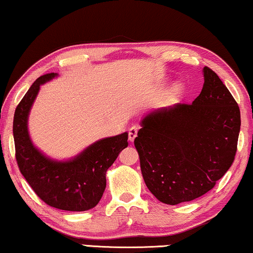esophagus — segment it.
<instances>
[{
  "label": "esophagus",
  "mask_w": 253,
  "mask_h": 253,
  "mask_svg": "<svg viewBox=\"0 0 253 253\" xmlns=\"http://www.w3.org/2000/svg\"><path fill=\"white\" fill-rule=\"evenodd\" d=\"M138 134V127L137 126H131L129 129V140L130 141H133L135 137H137Z\"/></svg>",
  "instance_id": "34e87169"
}]
</instances>
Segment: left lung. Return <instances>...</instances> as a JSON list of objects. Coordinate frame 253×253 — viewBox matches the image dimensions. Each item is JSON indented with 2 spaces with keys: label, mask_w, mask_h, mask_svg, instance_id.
<instances>
[{
  "label": "left lung",
  "mask_w": 253,
  "mask_h": 253,
  "mask_svg": "<svg viewBox=\"0 0 253 253\" xmlns=\"http://www.w3.org/2000/svg\"><path fill=\"white\" fill-rule=\"evenodd\" d=\"M203 75L202 91L192 104L149 113L134 139L146 186L170 206L211 190L235 159L239 105L212 69L206 66Z\"/></svg>",
  "instance_id": "8db88e82"
}]
</instances>
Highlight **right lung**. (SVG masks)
I'll list each match as a JSON object with an SVG mask.
<instances>
[{
	"label": "right lung",
	"mask_w": 253,
	"mask_h": 253,
	"mask_svg": "<svg viewBox=\"0 0 253 253\" xmlns=\"http://www.w3.org/2000/svg\"><path fill=\"white\" fill-rule=\"evenodd\" d=\"M57 74L50 73L32 84L13 116L16 160L21 174L47 206L65 211H86L99 203L106 188V171L127 147V132L98 140L69 161L43 155L29 138L27 121L40 85Z\"/></svg>",
	"instance_id": "add662e5"
}]
</instances>
